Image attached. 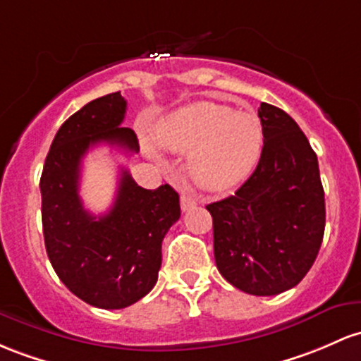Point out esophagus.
<instances>
[{
	"instance_id": "esophagus-1",
	"label": "esophagus",
	"mask_w": 361,
	"mask_h": 361,
	"mask_svg": "<svg viewBox=\"0 0 361 361\" xmlns=\"http://www.w3.org/2000/svg\"><path fill=\"white\" fill-rule=\"evenodd\" d=\"M180 204H181V211L187 212V211H190V209L195 207V205H197V199H195V197H193V193L185 192V193H181Z\"/></svg>"
}]
</instances>
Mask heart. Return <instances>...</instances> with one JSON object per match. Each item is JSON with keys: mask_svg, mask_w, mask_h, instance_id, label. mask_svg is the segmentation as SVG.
<instances>
[{"mask_svg": "<svg viewBox=\"0 0 361 361\" xmlns=\"http://www.w3.org/2000/svg\"><path fill=\"white\" fill-rule=\"evenodd\" d=\"M162 147L187 154L192 180L202 188L226 190L250 176L264 147V128L250 111L216 102L185 106L156 126Z\"/></svg>", "mask_w": 361, "mask_h": 361, "instance_id": "obj_1", "label": "heart"}]
</instances>
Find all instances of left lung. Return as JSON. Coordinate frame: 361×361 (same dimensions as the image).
Segmentation results:
<instances>
[{
	"label": "left lung",
	"mask_w": 361,
	"mask_h": 361,
	"mask_svg": "<svg viewBox=\"0 0 361 361\" xmlns=\"http://www.w3.org/2000/svg\"><path fill=\"white\" fill-rule=\"evenodd\" d=\"M264 147L235 195L207 205L214 259L238 290L272 296L291 290L314 265L326 228L319 161L288 113L262 102Z\"/></svg>",
	"instance_id": "left-lung-1"
}]
</instances>
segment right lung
I'll return each mask as SVG.
<instances>
[{
	"mask_svg": "<svg viewBox=\"0 0 361 361\" xmlns=\"http://www.w3.org/2000/svg\"><path fill=\"white\" fill-rule=\"evenodd\" d=\"M126 101L120 92L94 99L59 126L41 176L46 252L61 283L85 303L106 310L144 298L157 283L161 245L180 219V197L169 185L138 187L121 169L108 214L85 211L78 195L80 162L96 144L138 152L132 128L121 126Z\"/></svg>",
	"mask_w": 361,
	"mask_h": 361,
	"instance_id": "add662e5",
	"label": "right lung"
}]
</instances>
